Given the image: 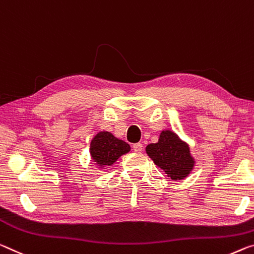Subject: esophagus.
<instances>
[{"label": "esophagus", "mask_w": 254, "mask_h": 254, "mask_svg": "<svg viewBox=\"0 0 254 254\" xmlns=\"http://www.w3.org/2000/svg\"><path fill=\"white\" fill-rule=\"evenodd\" d=\"M132 148H133V150L135 152H141L143 150V146L141 143H134L133 147H132Z\"/></svg>", "instance_id": "1"}]
</instances>
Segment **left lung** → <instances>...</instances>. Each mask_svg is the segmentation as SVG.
Here are the masks:
<instances>
[{
	"label": "left lung",
	"instance_id": "left-lung-1",
	"mask_svg": "<svg viewBox=\"0 0 254 254\" xmlns=\"http://www.w3.org/2000/svg\"><path fill=\"white\" fill-rule=\"evenodd\" d=\"M146 152L173 181L188 178L195 166L190 146L172 130L160 132L158 142L148 144Z\"/></svg>",
	"mask_w": 254,
	"mask_h": 254
}]
</instances>
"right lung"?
<instances>
[{
    "mask_svg": "<svg viewBox=\"0 0 254 254\" xmlns=\"http://www.w3.org/2000/svg\"><path fill=\"white\" fill-rule=\"evenodd\" d=\"M131 150L130 144L108 131H100L90 141V157L100 170L112 166L121 156Z\"/></svg>",
    "mask_w": 254,
    "mask_h": 254,
    "instance_id": "right-lung-1",
    "label": "right lung"
}]
</instances>
